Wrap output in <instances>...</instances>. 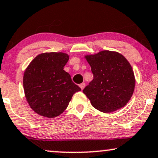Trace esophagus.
Masks as SVG:
<instances>
[{"mask_svg":"<svg viewBox=\"0 0 158 158\" xmlns=\"http://www.w3.org/2000/svg\"><path fill=\"white\" fill-rule=\"evenodd\" d=\"M79 86H80V88L81 89V90H83V89H84V87H85V83H81V84L79 85Z\"/></svg>","mask_w":158,"mask_h":158,"instance_id":"obj_1","label":"esophagus"}]
</instances>
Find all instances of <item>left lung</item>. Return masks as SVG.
I'll return each mask as SVG.
<instances>
[{
	"instance_id": "obj_1",
	"label": "left lung",
	"mask_w": 158,
	"mask_h": 158,
	"mask_svg": "<svg viewBox=\"0 0 158 158\" xmlns=\"http://www.w3.org/2000/svg\"><path fill=\"white\" fill-rule=\"evenodd\" d=\"M85 59L94 79L83 92L92 106L101 112L110 113L125 106L133 94L135 79L133 68L124 56L103 50Z\"/></svg>"
}]
</instances>
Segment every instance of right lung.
<instances>
[{"mask_svg": "<svg viewBox=\"0 0 158 158\" xmlns=\"http://www.w3.org/2000/svg\"><path fill=\"white\" fill-rule=\"evenodd\" d=\"M69 60L64 52H44L25 70L23 88L31 108L40 116L54 118L67 108L73 94L81 89L64 70Z\"/></svg>", "mask_w": 158, "mask_h": 158, "instance_id": "add662e5", "label": "right lung"}]
</instances>
